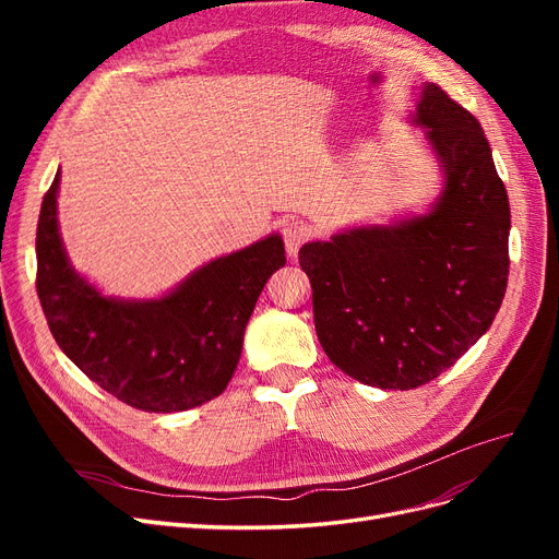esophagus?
Instances as JSON below:
<instances>
[{
    "label": "esophagus",
    "mask_w": 559,
    "mask_h": 559,
    "mask_svg": "<svg viewBox=\"0 0 559 559\" xmlns=\"http://www.w3.org/2000/svg\"><path fill=\"white\" fill-rule=\"evenodd\" d=\"M282 238H284L286 253H289V257H296L298 249L312 238V230L308 228V224H302V222H289L282 228Z\"/></svg>",
    "instance_id": "esophagus-1"
}]
</instances>
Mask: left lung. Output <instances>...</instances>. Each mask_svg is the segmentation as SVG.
I'll use <instances>...</instances> for the list:
<instances>
[{
    "instance_id": "left-lung-1",
    "label": "left lung",
    "mask_w": 559,
    "mask_h": 559,
    "mask_svg": "<svg viewBox=\"0 0 559 559\" xmlns=\"http://www.w3.org/2000/svg\"><path fill=\"white\" fill-rule=\"evenodd\" d=\"M415 121L445 167L433 210L298 251L331 364L401 392L441 376L489 329L511 265L509 195L476 116L427 83Z\"/></svg>"
}]
</instances>
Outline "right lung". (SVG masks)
Wrapping results in <instances>:
<instances>
[{
  "instance_id": "1",
  "label": "right lung",
  "mask_w": 559,
  "mask_h": 559,
  "mask_svg": "<svg viewBox=\"0 0 559 559\" xmlns=\"http://www.w3.org/2000/svg\"><path fill=\"white\" fill-rule=\"evenodd\" d=\"M37 224V296L60 349L97 386L146 413H179L218 396L242 352L245 326L270 275L280 270V235L200 267L160 300L99 296L67 261L56 195Z\"/></svg>"
}]
</instances>
